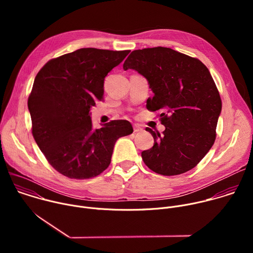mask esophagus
<instances>
[{
  "instance_id": "obj_1",
  "label": "esophagus",
  "mask_w": 253,
  "mask_h": 253,
  "mask_svg": "<svg viewBox=\"0 0 253 253\" xmlns=\"http://www.w3.org/2000/svg\"><path fill=\"white\" fill-rule=\"evenodd\" d=\"M141 131H143V129L140 126L134 125V132H141Z\"/></svg>"
}]
</instances>
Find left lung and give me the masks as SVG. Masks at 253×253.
I'll list each match as a JSON object with an SVG mask.
<instances>
[{"label":"left lung","instance_id":"left-lung-1","mask_svg":"<svg viewBox=\"0 0 253 253\" xmlns=\"http://www.w3.org/2000/svg\"><path fill=\"white\" fill-rule=\"evenodd\" d=\"M145 77L154 93L150 111H161L162 135L146 128L154 145L141 153L152 171L166 176L194 168L214 144L221 113L219 92L209 70L198 59L170 48L133 51L123 64Z\"/></svg>","mask_w":253,"mask_h":253}]
</instances>
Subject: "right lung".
<instances>
[{"mask_svg": "<svg viewBox=\"0 0 253 253\" xmlns=\"http://www.w3.org/2000/svg\"><path fill=\"white\" fill-rule=\"evenodd\" d=\"M130 51L82 48L47 62L28 99L32 134L48 162L73 179L101 174L116 141L133 132L127 120L93 129L90 109L102 101L104 80Z\"/></svg>", "mask_w": 253, "mask_h": 253, "instance_id": "right-lung-1", "label": "right lung"}]
</instances>
